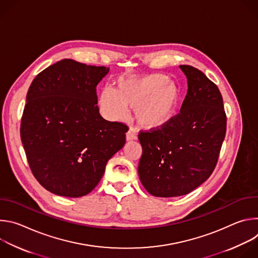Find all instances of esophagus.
<instances>
[{
    "label": "esophagus",
    "mask_w": 258,
    "mask_h": 258,
    "mask_svg": "<svg viewBox=\"0 0 258 258\" xmlns=\"http://www.w3.org/2000/svg\"><path fill=\"white\" fill-rule=\"evenodd\" d=\"M125 138H126V141H133V140H137V139H138V137H137V135L135 134V132H134L133 128H130V130L127 131Z\"/></svg>",
    "instance_id": "1"
}]
</instances>
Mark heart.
<instances>
[{"mask_svg": "<svg viewBox=\"0 0 258 258\" xmlns=\"http://www.w3.org/2000/svg\"><path fill=\"white\" fill-rule=\"evenodd\" d=\"M181 102L179 87L163 75L130 77L120 80L117 90L106 87L100 96L102 115L109 120L127 116L135 108L138 123L146 130H157L171 121Z\"/></svg>", "mask_w": 258, "mask_h": 258, "instance_id": "1", "label": "heart"}]
</instances>
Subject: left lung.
Listing matches in <instances>:
<instances>
[{
  "label": "left lung",
  "mask_w": 258,
  "mask_h": 258,
  "mask_svg": "<svg viewBox=\"0 0 258 258\" xmlns=\"http://www.w3.org/2000/svg\"><path fill=\"white\" fill-rule=\"evenodd\" d=\"M188 80L180 112L169 123L141 132L139 176L156 197L189 194L211 175L226 136L224 101L216 85L199 69L179 65Z\"/></svg>",
  "instance_id": "left-lung-1"
}]
</instances>
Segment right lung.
I'll use <instances>...</instances> for the list:
<instances>
[{
    "mask_svg": "<svg viewBox=\"0 0 258 258\" xmlns=\"http://www.w3.org/2000/svg\"><path fill=\"white\" fill-rule=\"evenodd\" d=\"M109 67L63 59L35 77L26 96L20 137L29 167L51 193L92 192L125 144L128 127L99 113L96 88Z\"/></svg>",
    "mask_w": 258,
    "mask_h": 258,
    "instance_id": "1",
    "label": "right lung"
}]
</instances>
